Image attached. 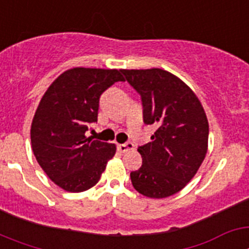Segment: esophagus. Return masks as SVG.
Returning a JSON list of instances; mask_svg holds the SVG:
<instances>
[{
  "mask_svg": "<svg viewBox=\"0 0 249 249\" xmlns=\"http://www.w3.org/2000/svg\"><path fill=\"white\" fill-rule=\"evenodd\" d=\"M117 148L120 152H127L129 149H133V143L132 142H124V143L117 144Z\"/></svg>",
  "mask_w": 249,
  "mask_h": 249,
  "instance_id": "esophagus-1",
  "label": "esophagus"
}]
</instances>
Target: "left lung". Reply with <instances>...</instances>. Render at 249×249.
Masks as SVG:
<instances>
[{
  "instance_id": "1",
  "label": "left lung",
  "mask_w": 249,
  "mask_h": 249,
  "mask_svg": "<svg viewBox=\"0 0 249 249\" xmlns=\"http://www.w3.org/2000/svg\"><path fill=\"white\" fill-rule=\"evenodd\" d=\"M141 96L143 122L155 124L151 142L138 147L142 166L131 172L135 190L149 198L175 195L197 173L208 146V121L192 89L160 70H121Z\"/></svg>"
}]
</instances>
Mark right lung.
<instances>
[{
    "mask_svg": "<svg viewBox=\"0 0 249 249\" xmlns=\"http://www.w3.org/2000/svg\"><path fill=\"white\" fill-rule=\"evenodd\" d=\"M124 81L117 70L77 67L63 72L48 87L31 126L37 162L57 186L83 192L100 181L116 146L86 137L97 122L101 94Z\"/></svg>",
    "mask_w": 249,
    "mask_h": 249,
    "instance_id": "obj_1",
    "label": "right lung"
}]
</instances>
